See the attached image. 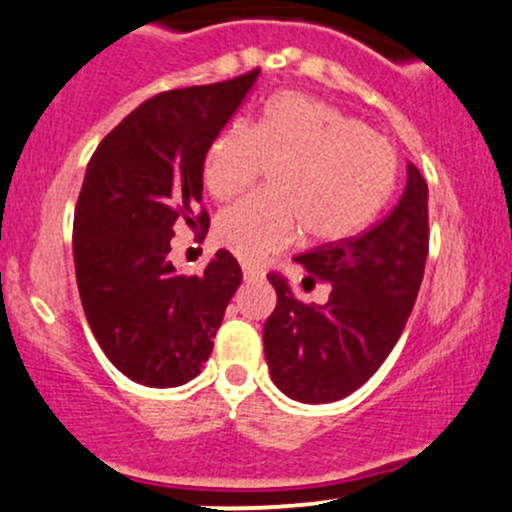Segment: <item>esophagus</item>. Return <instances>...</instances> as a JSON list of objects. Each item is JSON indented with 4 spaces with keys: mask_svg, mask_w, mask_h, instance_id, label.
I'll use <instances>...</instances> for the list:
<instances>
[{
    "mask_svg": "<svg viewBox=\"0 0 512 512\" xmlns=\"http://www.w3.org/2000/svg\"><path fill=\"white\" fill-rule=\"evenodd\" d=\"M243 274H245L247 282H255V279H262V277H265V272H262L260 267L250 265V262H243Z\"/></svg>",
    "mask_w": 512,
    "mask_h": 512,
    "instance_id": "1",
    "label": "esophagus"
}]
</instances>
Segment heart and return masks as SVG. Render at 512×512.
<instances>
[{
	"label": "heart",
	"instance_id": "1",
	"mask_svg": "<svg viewBox=\"0 0 512 512\" xmlns=\"http://www.w3.org/2000/svg\"><path fill=\"white\" fill-rule=\"evenodd\" d=\"M272 167L269 192L216 216V240L240 260L284 250L306 230L342 243L376 216L393 192L396 148L367 123L306 94H279L252 126L235 121L211 140L204 184L218 201L243 194Z\"/></svg>",
	"mask_w": 512,
	"mask_h": 512
}]
</instances>
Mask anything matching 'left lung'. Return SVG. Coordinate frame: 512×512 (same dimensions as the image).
<instances>
[{
  "mask_svg": "<svg viewBox=\"0 0 512 512\" xmlns=\"http://www.w3.org/2000/svg\"><path fill=\"white\" fill-rule=\"evenodd\" d=\"M428 245V182L411 162L406 192L389 216L362 235L296 257L308 272L303 289L330 282L328 303L308 306L284 274L269 272L277 306L265 323V357L274 384L301 403L357 391L406 328Z\"/></svg>",
  "mask_w": 512,
  "mask_h": 512,
  "instance_id": "8db88e82",
  "label": "left lung"
}]
</instances>
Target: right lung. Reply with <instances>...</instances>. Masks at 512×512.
<instances>
[{"mask_svg":"<svg viewBox=\"0 0 512 512\" xmlns=\"http://www.w3.org/2000/svg\"><path fill=\"white\" fill-rule=\"evenodd\" d=\"M260 70L162 92L94 150L75 209L77 289L94 338L119 372L170 389L201 372L243 269L218 250L204 274H177L174 226L204 240V157Z\"/></svg>","mask_w":512,"mask_h":512,"instance_id":"1","label":"right lung"}]
</instances>
